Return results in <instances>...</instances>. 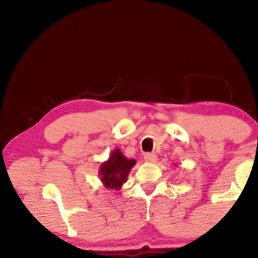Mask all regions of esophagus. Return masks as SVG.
Segmentation results:
<instances>
[{
    "label": "esophagus",
    "instance_id": "1",
    "mask_svg": "<svg viewBox=\"0 0 258 258\" xmlns=\"http://www.w3.org/2000/svg\"><path fill=\"white\" fill-rule=\"evenodd\" d=\"M145 160L147 161V163H155V161H157V156L155 154H146L145 155Z\"/></svg>",
    "mask_w": 258,
    "mask_h": 258
}]
</instances>
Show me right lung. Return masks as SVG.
<instances>
[{
    "instance_id": "right-lung-1",
    "label": "right lung",
    "mask_w": 258,
    "mask_h": 258,
    "mask_svg": "<svg viewBox=\"0 0 258 258\" xmlns=\"http://www.w3.org/2000/svg\"><path fill=\"white\" fill-rule=\"evenodd\" d=\"M135 163V159L126 158L119 149H113L108 160L103 161L99 168L100 180L104 187L113 191L120 190Z\"/></svg>"
}]
</instances>
